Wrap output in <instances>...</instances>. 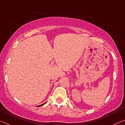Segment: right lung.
Here are the masks:
<instances>
[{"instance_id":"1","label":"right lung","mask_w":125,"mask_h":125,"mask_svg":"<svg viewBox=\"0 0 125 125\" xmlns=\"http://www.w3.org/2000/svg\"><path fill=\"white\" fill-rule=\"evenodd\" d=\"M46 103H47V102H45V103H44V104H41V105H39V106H37V107H39V106H43V104H46Z\"/></svg>"}]
</instances>
